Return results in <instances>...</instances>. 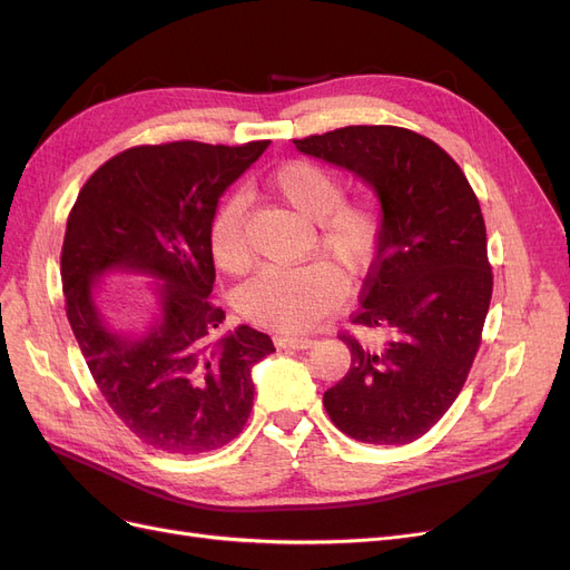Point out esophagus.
Masks as SVG:
<instances>
[{
	"instance_id": "1",
	"label": "esophagus",
	"mask_w": 570,
	"mask_h": 570,
	"mask_svg": "<svg viewBox=\"0 0 570 570\" xmlns=\"http://www.w3.org/2000/svg\"><path fill=\"white\" fill-rule=\"evenodd\" d=\"M275 344H278L281 350H308V347H314L316 344V340H312V337H292V335H285V337H278L275 340Z\"/></svg>"
}]
</instances>
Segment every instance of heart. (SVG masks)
<instances>
[{
  "label": "heart",
  "instance_id": "heart-1",
  "mask_svg": "<svg viewBox=\"0 0 570 570\" xmlns=\"http://www.w3.org/2000/svg\"><path fill=\"white\" fill-rule=\"evenodd\" d=\"M268 187L302 218L316 223V247L350 273L368 268L381 245L383 216L373 197L344 199L342 178L333 168L292 159L268 176ZM247 202L233 195L214 216L209 245L220 271L243 273L249 266L245 235ZM347 283L331 262L299 268L268 266L237 292V312L245 321L278 333H304L342 304Z\"/></svg>",
  "mask_w": 570,
  "mask_h": 570
}]
</instances>
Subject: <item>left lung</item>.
<instances>
[{
	"instance_id": "obj_1",
	"label": "left lung",
	"mask_w": 570,
	"mask_h": 570,
	"mask_svg": "<svg viewBox=\"0 0 570 570\" xmlns=\"http://www.w3.org/2000/svg\"><path fill=\"white\" fill-rule=\"evenodd\" d=\"M295 147L371 185L383 212L352 323L392 337L375 352L342 333L352 366L323 406L358 442L409 444L454 404L480 347L492 268L478 197L450 154L406 128L347 126Z\"/></svg>"
}]
</instances>
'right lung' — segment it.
<instances>
[{
    "instance_id": "right-lung-1",
    "label": "right lung",
    "mask_w": 570,
    "mask_h": 570,
    "mask_svg": "<svg viewBox=\"0 0 570 570\" xmlns=\"http://www.w3.org/2000/svg\"><path fill=\"white\" fill-rule=\"evenodd\" d=\"M271 142L142 145L116 154L82 185L66 223V316L99 392L145 444L204 454L235 440L254 402L252 368L275 352L249 325L214 340L226 321L209 302V245L218 199ZM147 274L153 318L114 328L96 302L101 274Z\"/></svg>"
}]
</instances>
